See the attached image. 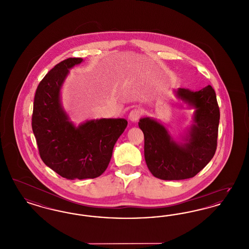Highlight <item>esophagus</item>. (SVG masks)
Returning a JSON list of instances; mask_svg holds the SVG:
<instances>
[{
	"label": "esophagus",
	"mask_w": 249,
	"mask_h": 249,
	"mask_svg": "<svg viewBox=\"0 0 249 249\" xmlns=\"http://www.w3.org/2000/svg\"><path fill=\"white\" fill-rule=\"evenodd\" d=\"M141 115H142V112L139 109H133V110L130 111L128 118L131 122H136V121L139 120Z\"/></svg>",
	"instance_id": "esophagus-1"
}]
</instances>
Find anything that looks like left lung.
<instances>
[{
	"mask_svg": "<svg viewBox=\"0 0 249 249\" xmlns=\"http://www.w3.org/2000/svg\"><path fill=\"white\" fill-rule=\"evenodd\" d=\"M180 107L193 109V124L179 141L165 125L150 117L142 118L138 125L144 136V160L150 173L162 180H182L195 177L209 163L216 149L219 108L213 88L199 91L186 89L175 90Z\"/></svg>",
	"mask_w": 249,
	"mask_h": 249,
	"instance_id": "obj_1",
	"label": "left lung"
}]
</instances>
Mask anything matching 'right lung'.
<instances>
[{"label": "right lung", "mask_w": 249, "mask_h": 249, "mask_svg": "<svg viewBox=\"0 0 249 249\" xmlns=\"http://www.w3.org/2000/svg\"><path fill=\"white\" fill-rule=\"evenodd\" d=\"M70 58L51 69L36 89L33 131L46 165L70 180L100 177L128 125L125 119H89L76 125L61 104V89L70 69L82 63Z\"/></svg>", "instance_id": "obj_1"}]
</instances>
